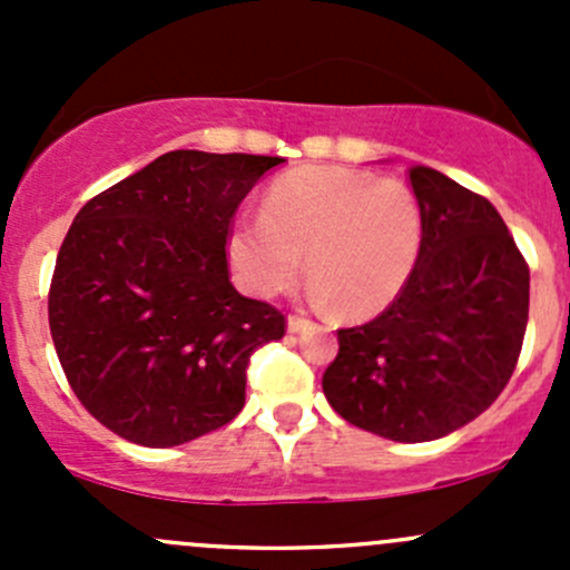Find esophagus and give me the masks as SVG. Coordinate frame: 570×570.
<instances>
[{
	"label": "esophagus",
	"instance_id": "esophagus-1",
	"mask_svg": "<svg viewBox=\"0 0 570 570\" xmlns=\"http://www.w3.org/2000/svg\"><path fill=\"white\" fill-rule=\"evenodd\" d=\"M314 322L308 317H303V314H289V320H286V331L289 333H301V331H308Z\"/></svg>",
	"mask_w": 570,
	"mask_h": 570
}]
</instances>
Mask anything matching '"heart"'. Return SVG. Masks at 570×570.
I'll return each instance as SVG.
<instances>
[{
	"mask_svg": "<svg viewBox=\"0 0 570 570\" xmlns=\"http://www.w3.org/2000/svg\"><path fill=\"white\" fill-rule=\"evenodd\" d=\"M419 250L422 212L405 184L325 165L275 178L262 215L228 234V256L250 292L273 297L289 289L306 253L314 297L353 320L392 306Z\"/></svg>",
	"mask_w": 570,
	"mask_h": 570,
	"instance_id": "obj_1",
	"label": "heart"
}]
</instances>
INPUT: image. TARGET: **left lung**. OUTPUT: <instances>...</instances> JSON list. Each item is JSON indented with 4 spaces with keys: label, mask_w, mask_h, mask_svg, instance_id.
<instances>
[{
    "label": "left lung",
    "mask_w": 570,
    "mask_h": 570,
    "mask_svg": "<svg viewBox=\"0 0 570 570\" xmlns=\"http://www.w3.org/2000/svg\"><path fill=\"white\" fill-rule=\"evenodd\" d=\"M422 250L400 297L338 331L322 375L333 411L400 444L444 439L502 394L530 317V267L482 195L433 168L407 170Z\"/></svg>",
    "instance_id": "1"
}]
</instances>
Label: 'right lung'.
Here are the masks:
<instances>
[{"label":"right lung","instance_id":"add662e5","mask_svg":"<svg viewBox=\"0 0 570 570\" xmlns=\"http://www.w3.org/2000/svg\"><path fill=\"white\" fill-rule=\"evenodd\" d=\"M281 163L168 151L73 217L49 289L51 342L73 394L120 439L178 446L243 411L250 355L286 320L234 289L226 239Z\"/></svg>","mask_w":570,"mask_h":570}]
</instances>
